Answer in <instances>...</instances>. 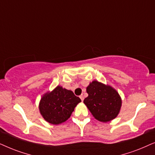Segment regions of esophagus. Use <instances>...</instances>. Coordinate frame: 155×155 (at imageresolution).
I'll return each mask as SVG.
<instances>
[{
    "instance_id": "obj_1",
    "label": "esophagus",
    "mask_w": 155,
    "mask_h": 155,
    "mask_svg": "<svg viewBox=\"0 0 155 155\" xmlns=\"http://www.w3.org/2000/svg\"><path fill=\"white\" fill-rule=\"evenodd\" d=\"M79 97H80V98H81V100L82 101H84V97L83 95H81V96H80Z\"/></svg>"
}]
</instances>
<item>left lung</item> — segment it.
Masks as SVG:
<instances>
[{
  "instance_id": "obj_1",
  "label": "left lung",
  "mask_w": 155,
  "mask_h": 155,
  "mask_svg": "<svg viewBox=\"0 0 155 155\" xmlns=\"http://www.w3.org/2000/svg\"><path fill=\"white\" fill-rule=\"evenodd\" d=\"M86 92L88 96L84 104L97 120L107 123L118 115L122 99L114 88L94 80L86 87Z\"/></svg>"
}]
</instances>
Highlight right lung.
<instances>
[{
  "label": "right lung",
  "instance_id": "right-lung-1",
  "mask_svg": "<svg viewBox=\"0 0 155 155\" xmlns=\"http://www.w3.org/2000/svg\"><path fill=\"white\" fill-rule=\"evenodd\" d=\"M81 101L71 91L58 85L51 91L43 94L39 110L47 123L59 125L69 118L75 107Z\"/></svg>",
  "mask_w": 155,
  "mask_h": 155
}]
</instances>
